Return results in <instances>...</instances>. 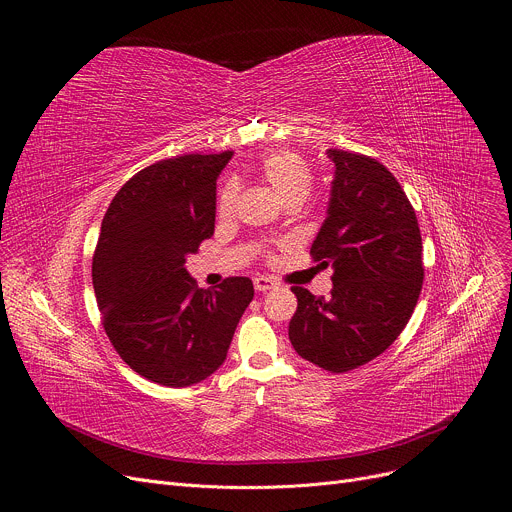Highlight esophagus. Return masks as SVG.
I'll return each instance as SVG.
<instances>
[{
    "mask_svg": "<svg viewBox=\"0 0 512 512\" xmlns=\"http://www.w3.org/2000/svg\"><path fill=\"white\" fill-rule=\"evenodd\" d=\"M253 283H255V289H257V291H269V289L277 287V283H275L271 277H263V275L255 277Z\"/></svg>",
    "mask_w": 512,
    "mask_h": 512,
    "instance_id": "1",
    "label": "esophagus"
}]
</instances>
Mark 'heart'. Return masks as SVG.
<instances>
[{
  "label": "heart",
  "mask_w": 512,
  "mask_h": 512,
  "mask_svg": "<svg viewBox=\"0 0 512 512\" xmlns=\"http://www.w3.org/2000/svg\"><path fill=\"white\" fill-rule=\"evenodd\" d=\"M259 176L271 188L275 198L285 204L291 200L304 202L312 190V172L306 162L294 152H271L259 164ZM237 202L235 182H227L218 194L216 210L221 216H229Z\"/></svg>",
  "instance_id": "b5f03b06"
}]
</instances>
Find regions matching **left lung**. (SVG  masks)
Masks as SVG:
<instances>
[{
    "instance_id": "8db88e82",
    "label": "left lung",
    "mask_w": 512,
    "mask_h": 512,
    "mask_svg": "<svg viewBox=\"0 0 512 512\" xmlns=\"http://www.w3.org/2000/svg\"><path fill=\"white\" fill-rule=\"evenodd\" d=\"M334 162L326 221L310 249L332 265L330 298L294 285L289 322L296 352L328 373H346L383 354L407 326L423 285L415 210L397 178L375 158L328 150Z\"/></svg>"
}]
</instances>
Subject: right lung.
<instances>
[{"mask_svg":"<svg viewBox=\"0 0 512 512\" xmlns=\"http://www.w3.org/2000/svg\"><path fill=\"white\" fill-rule=\"evenodd\" d=\"M233 152L160 160L113 196L93 255L101 322L117 354L158 385L190 387L227 358L253 300L249 277L200 289L184 263L214 233L216 176Z\"/></svg>","mask_w":512,"mask_h":512,"instance_id":"add662e5","label":"right lung"}]
</instances>
